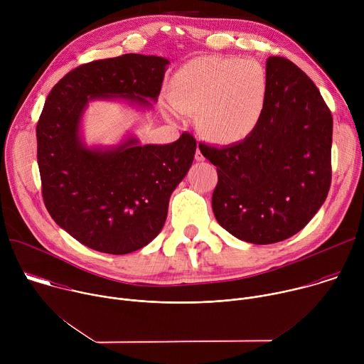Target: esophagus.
Returning a JSON list of instances; mask_svg holds the SVG:
<instances>
[{
  "label": "esophagus",
  "instance_id": "1",
  "mask_svg": "<svg viewBox=\"0 0 364 364\" xmlns=\"http://www.w3.org/2000/svg\"><path fill=\"white\" fill-rule=\"evenodd\" d=\"M197 161H203L204 160V157H203V154L200 152V149H198V146H197V149H196V157H194Z\"/></svg>",
  "mask_w": 364,
  "mask_h": 364
}]
</instances>
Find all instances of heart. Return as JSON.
<instances>
[{
	"label": "heart",
	"mask_w": 364,
	"mask_h": 364,
	"mask_svg": "<svg viewBox=\"0 0 364 364\" xmlns=\"http://www.w3.org/2000/svg\"><path fill=\"white\" fill-rule=\"evenodd\" d=\"M269 75L255 59L198 58L171 80V103L180 112H198L205 138L222 145L246 139L267 109Z\"/></svg>",
	"instance_id": "1"
}]
</instances>
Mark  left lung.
<instances>
[{
	"label": "left lung",
	"instance_id": "1",
	"mask_svg": "<svg viewBox=\"0 0 364 364\" xmlns=\"http://www.w3.org/2000/svg\"><path fill=\"white\" fill-rule=\"evenodd\" d=\"M269 95L261 124L228 146L198 144L218 167L212 207L235 237L269 245L314 218L331 184L333 117L314 85L285 58L267 60Z\"/></svg>",
	"mask_w": 364,
	"mask_h": 364
}]
</instances>
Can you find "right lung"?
Returning a JSON list of instances; mask_svg holds the SVG:
<instances>
[{
    "mask_svg": "<svg viewBox=\"0 0 364 364\" xmlns=\"http://www.w3.org/2000/svg\"><path fill=\"white\" fill-rule=\"evenodd\" d=\"M159 56L128 53L82 65L48 93L37 122V163L46 209L62 229L97 252L125 255L148 245L167 219L171 193L190 170L191 134L171 144L87 148L80 121L92 99L157 100L166 68Z\"/></svg>",
    "mask_w": 364,
    "mask_h": 364,
    "instance_id": "add662e5",
    "label": "right lung"
}]
</instances>
